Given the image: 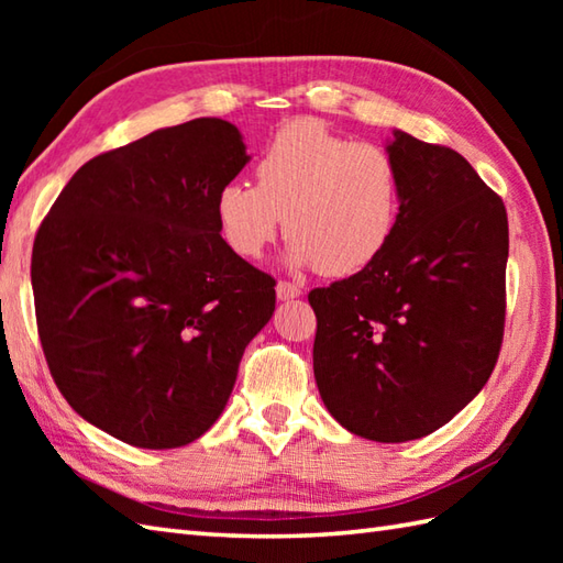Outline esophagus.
<instances>
[{"mask_svg": "<svg viewBox=\"0 0 563 563\" xmlns=\"http://www.w3.org/2000/svg\"><path fill=\"white\" fill-rule=\"evenodd\" d=\"M275 292H278V300L280 302H288V300H295V297H300V288H297L295 283H288V280H280L278 285H275Z\"/></svg>", "mask_w": 563, "mask_h": 563, "instance_id": "34e87169", "label": "esophagus"}]
</instances>
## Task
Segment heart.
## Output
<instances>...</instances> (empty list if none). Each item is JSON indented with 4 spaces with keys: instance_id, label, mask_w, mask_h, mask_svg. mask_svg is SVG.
I'll use <instances>...</instances> for the list:
<instances>
[{
    "instance_id": "heart-1",
    "label": "heart",
    "mask_w": 563,
    "mask_h": 563,
    "mask_svg": "<svg viewBox=\"0 0 563 563\" xmlns=\"http://www.w3.org/2000/svg\"><path fill=\"white\" fill-rule=\"evenodd\" d=\"M214 218L244 258H258L285 218V261L345 278L373 266L397 232L399 172L382 147L300 118L261 152L256 186L227 181L218 190Z\"/></svg>"
}]
</instances>
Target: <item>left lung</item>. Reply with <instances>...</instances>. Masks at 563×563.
<instances>
[{"label":"left lung","mask_w":563,"mask_h":563,"mask_svg":"<svg viewBox=\"0 0 563 563\" xmlns=\"http://www.w3.org/2000/svg\"><path fill=\"white\" fill-rule=\"evenodd\" d=\"M391 135L397 232L373 266L309 292L321 401L375 442L452 421L492 377L506 319L504 200L462 154Z\"/></svg>","instance_id":"obj_1"}]
</instances>
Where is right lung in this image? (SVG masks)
I'll return each instance as SVG.
<instances>
[{
  "instance_id": "obj_1",
  "label": "right lung",
  "mask_w": 563,
  "mask_h": 563,
  "mask_svg": "<svg viewBox=\"0 0 563 563\" xmlns=\"http://www.w3.org/2000/svg\"><path fill=\"white\" fill-rule=\"evenodd\" d=\"M222 118L159 128L69 178L35 234L47 367L84 421L172 450L218 421L275 280L227 246L218 190L249 164Z\"/></svg>"
}]
</instances>
